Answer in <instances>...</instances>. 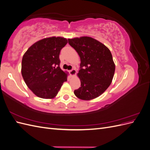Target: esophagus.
I'll list each match as a JSON object with an SVG mask.
<instances>
[{
    "label": "esophagus",
    "mask_w": 150,
    "mask_h": 150,
    "mask_svg": "<svg viewBox=\"0 0 150 150\" xmlns=\"http://www.w3.org/2000/svg\"><path fill=\"white\" fill-rule=\"evenodd\" d=\"M69 73H70V74H71L72 76H75L76 74V71L75 69H71V70L69 71Z\"/></svg>",
    "instance_id": "obj_1"
}]
</instances>
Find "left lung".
I'll use <instances>...</instances> for the list:
<instances>
[{"label": "left lung", "mask_w": 150, "mask_h": 150, "mask_svg": "<svg viewBox=\"0 0 150 150\" xmlns=\"http://www.w3.org/2000/svg\"><path fill=\"white\" fill-rule=\"evenodd\" d=\"M68 42L81 59L78 74L81 87L74 90L76 96L86 101L99 96L110 86L115 71L110 49L98 40L87 36L69 39Z\"/></svg>", "instance_id": "obj_1"}]
</instances>
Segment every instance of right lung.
I'll use <instances>...</instances> for the list:
<instances>
[{"instance_id": "add662e5", "label": "right lung", "mask_w": 150, "mask_h": 150, "mask_svg": "<svg viewBox=\"0 0 150 150\" xmlns=\"http://www.w3.org/2000/svg\"><path fill=\"white\" fill-rule=\"evenodd\" d=\"M66 38L51 37L36 42L28 49L22 60L21 73L28 87L43 99L56 96L67 74L59 66L61 50Z\"/></svg>"}]
</instances>
